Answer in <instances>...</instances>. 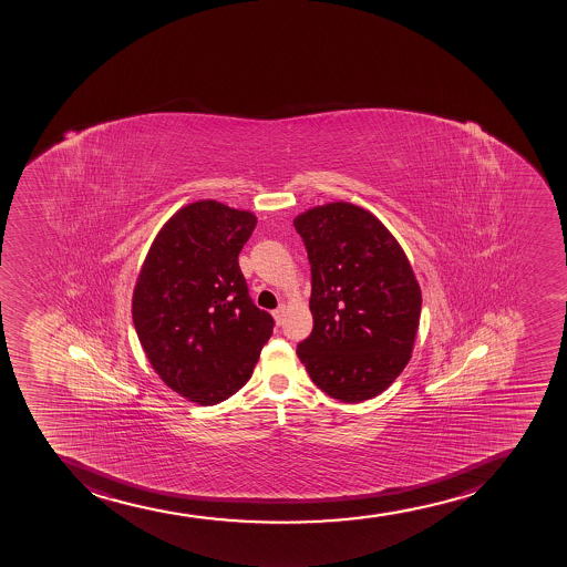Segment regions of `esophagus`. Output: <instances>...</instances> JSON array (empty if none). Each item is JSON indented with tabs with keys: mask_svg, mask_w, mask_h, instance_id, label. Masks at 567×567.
Here are the masks:
<instances>
[{
	"mask_svg": "<svg viewBox=\"0 0 567 567\" xmlns=\"http://www.w3.org/2000/svg\"><path fill=\"white\" fill-rule=\"evenodd\" d=\"M272 316H275L276 324H281V322H284V317H286V306H278V308L272 311Z\"/></svg>",
	"mask_w": 567,
	"mask_h": 567,
	"instance_id": "esophagus-1",
	"label": "esophagus"
}]
</instances>
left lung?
<instances>
[{
    "instance_id": "left-lung-1",
    "label": "left lung",
    "mask_w": 567,
    "mask_h": 567,
    "mask_svg": "<svg viewBox=\"0 0 567 567\" xmlns=\"http://www.w3.org/2000/svg\"><path fill=\"white\" fill-rule=\"evenodd\" d=\"M311 265L313 330L297 347L324 394L360 403L411 360L422 292L394 235L370 210L327 203L295 218Z\"/></svg>"
}]
</instances>
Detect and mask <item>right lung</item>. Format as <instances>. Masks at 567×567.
I'll return each instance as SVG.
<instances>
[{
	"instance_id": "1",
	"label": "right lung",
	"mask_w": 567,
	"mask_h": 567,
	"mask_svg": "<svg viewBox=\"0 0 567 567\" xmlns=\"http://www.w3.org/2000/svg\"><path fill=\"white\" fill-rule=\"evenodd\" d=\"M257 218L215 199L164 224L132 295V319L153 370L173 392L210 406L245 386L275 319L251 302L239 254Z\"/></svg>"
}]
</instances>
